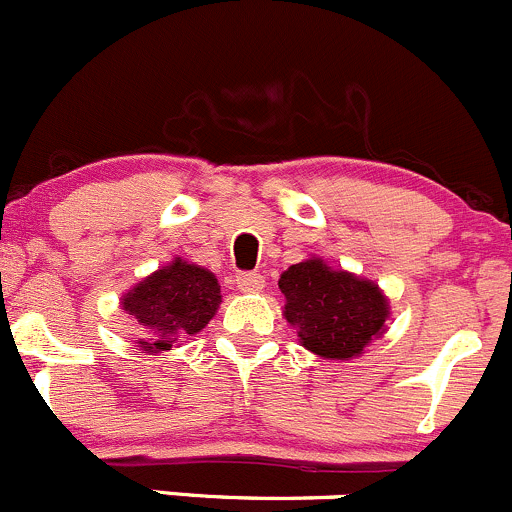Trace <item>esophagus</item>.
I'll return each instance as SVG.
<instances>
[{
    "mask_svg": "<svg viewBox=\"0 0 512 512\" xmlns=\"http://www.w3.org/2000/svg\"><path fill=\"white\" fill-rule=\"evenodd\" d=\"M235 282L242 292H260V289L265 287V277H262L260 272H240V275L235 277Z\"/></svg>",
    "mask_w": 512,
    "mask_h": 512,
    "instance_id": "obj_1",
    "label": "esophagus"
}]
</instances>
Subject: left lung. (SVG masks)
Masks as SVG:
<instances>
[{
  "label": "left lung",
  "mask_w": 512,
  "mask_h": 512,
  "mask_svg": "<svg viewBox=\"0 0 512 512\" xmlns=\"http://www.w3.org/2000/svg\"><path fill=\"white\" fill-rule=\"evenodd\" d=\"M285 317L297 329L309 352L324 359H352L364 352L371 337L384 332L389 302L374 282L342 270H329L322 260H307L282 272Z\"/></svg>",
  "instance_id": "8db88e82"
}]
</instances>
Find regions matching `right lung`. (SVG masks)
Here are the masks:
<instances>
[{"instance_id":"1","label":"right lung","mask_w":512,"mask_h":512,"mask_svg":"<svg viewBox=\"0 0 512 512\" xmlns=\"http://www.w3.org/2000/svg\"><path fill=\"white\" fill-rule=\"evenodd\" d=\"M220 299L213 272L175 260L133 287L123 297V309L141 327L143 352H165L185 334H198L218 312Z\"/></svg>"}]
</instances>
